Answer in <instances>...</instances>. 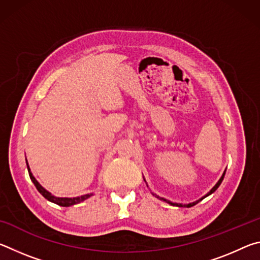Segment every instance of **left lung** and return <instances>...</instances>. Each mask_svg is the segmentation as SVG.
<instances>
[{
    "mask_svg": "<svg viewBox=\"0 0 260 260\" xmlns=\"http://www.w3.org/2000/svg\"><path fill=\"white\" fill-rule=\"evenodd\" d=\"M225 173H226V171H225V172H223V174H222V177L221 178H220V180H219V181L217 182V184H215V186L212 188V189H211V190L208 192V195H205L204 197H203V199H205V197L206 196H209V195H211V193H212V192H214L215 190H217V188L220 186V183H221L222 182V180H223V177H225ZM158 197V196H157ZM158 199H159V200H162V201H164V202H166V203H169V204H171V205H177V206H182V204H178V203H172V202H170V201H167V200H165V199H161V197H158ZM203 199H201V200H199V201H196V202H193V203H190V204H187L186 206H187V208H190V206H193V205H195V204H197V203H199V202L200 201H202V200H203Z\"/></svg>",
    "mask_w": 260,
    "mask_h": 260,
    "instance_id": "8db88e82",
    "label": "left lung"
}]
</instances>
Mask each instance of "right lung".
Here are the masks:
<instances>
[{"mask_svg":"<svg viewBox=\"0 0 260 260\" xmlns=\"http://www.w3.org/2000/svg\"><path fill=\"white\" fill-rule=\"evenodd\" d=\"M26 164H27V160H26ZM27 170H28V174H29V178L30 180H32L34 186L37 187L38 191L41 193V195L45 197V199H47L48 201L52 202V203H55L57 205L59 206H71V205H74V204H78L80 203V202L87 200L88 197L91 196V193H87V195H83V196H80V197H76V199H67V197H64V199H61V197H55L54 195H51V193L49 191H47L45 188H43L40 183H39L37 180H35V178L32 175V173H30L29 171V167H28V164H27Z\"/></svg>","mask_w":260,"mask_h":260,"instance_id":"add662e5","label":"right lung"}]
</instances>
